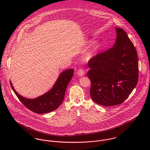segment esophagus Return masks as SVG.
<instances>
[{"instance_id":"esophagus-1","label":"esophagus","mask_w":150,"mask_h":150,"mask_svg":"<svg viewBox=\"0 0 150 150\" xmlns=\"http://www.w3.org/2000/svg\"><path fill=\"white\" fill-rule=\"evenodd\" d=\"M85 73H86V71L84 69H79L78 70H77V74H78L79 76H83L85 74Z\"/></svg>"}]
</instances>
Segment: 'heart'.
I'll return each instance as SVG.
<instances>
[{
    "label": "heart",
    "instance_id": "b5f03b06",
    "mask_svg": "<svg viewBox=\"0 0 150 150\" xmlns=\"http://www.w3.org/2000/svg\"><path fill=\"white\" fill-rule=\"evenodd\" d=\"M92 54H93V51L89 52V53L87 54V57H88V58H91V57H92Z\"/></svg>",
    "mask_w": 150,
    "mask_h": 150
}]
</instances>
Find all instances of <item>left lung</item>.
<instances>
[{
    "label": "left lung",
    "mask_w": 150,
    "mask_h": 150,
    "mask_svg": "<svg viewBox=\"0 0 150 150\" xmlns=\"http://www.w3.org/2000/svg\"><path fill=\"white\" fill-rule=\"evenodd\" d=\"M115 29L117 39L114 46L93 57L88 62L91 99L103 106L123 103L139 79L136 50L122 29Z\"/></svg>",
    "instance_id": "8db88e82"
}]
</instances>
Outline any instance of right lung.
<instances>
[{"instance_id":"add662e5","label":"right lung","mask_w":150,"mask_h":150,"mask_svg":"<svg viewBox=\"0 0 150 150\" xmlns=\"http://www.w3.org/2000/svg\"><path fill=\"white\" fill-rule=\"evenodd\" d=\"M74 70L71 69L63 71L58 77L52 88L42 96L34 99L23 98L11 86L22 103L30 111L43 114L57 110L62 103L66 87L73 76Z\"/></svg>"}]
</instances>
